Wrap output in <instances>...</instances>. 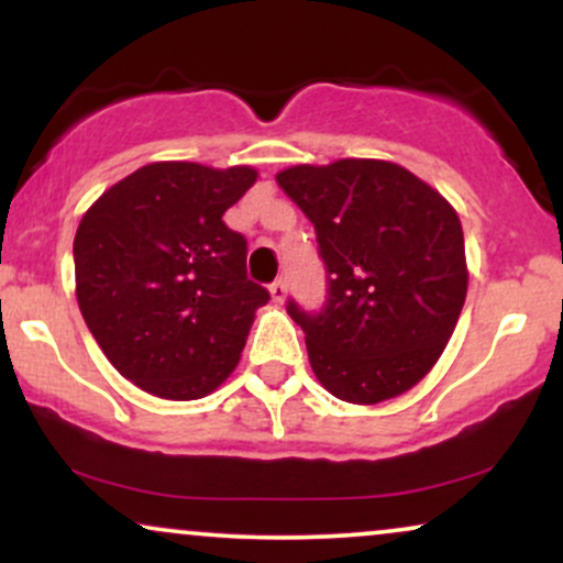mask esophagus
Instances as JSON below:
<instances>
[{"mask_svg":"<svg viewBox=\"0 0 563 563\" xmlns=\"http://www.w3.org/2000/svg\"><path fill=\"white\" fill-rule=\"evenodd\" d=\"M269 294H273V299L280 303L283 299H286V294H288V288H286V280H275L273 286H269Z\"/></svg>","mask_w":563,"mask_h":563,"instance_id":"34e87169","label":"esophagus"}]
</instances>
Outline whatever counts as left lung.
Returning <instances> with one entry per match:
<instances>
[{"mask_svg": "<svg viewBox=\"0 0 563 563\" xmlns=\"http://www.w3.org/2000/svg\"><path fill=\"white\" fill-rule=\"evenodd\" d=\"M277 185L314 224L322 309L288 299L309 365L333 397L376 405L412 389L448 346L468 269L455 209L389 161L290 166Z\"/></svg>", "mask_w": 563, "mask_h": 563, "instance_id": "obj_1", "label": "left lung"}]
</instances>
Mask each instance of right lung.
Wrapping results in <instances>:
<instances>
[{
  "label": "right lung",
  "mask_w": 563,
  "mask_h": 563,
  "mask_svg": "<svg viewBox=\"0 0 563 563\" xmlns=\"http://www.w3.org/2000/svg\"><path fill=\"white\" fill-rule=\"evenodd\" d=\"M254 183L251 166L158 161L84 214L76 299L106 357L142 391L200 399L235 371L269 290L249 280V243L222 217Z\"/></svg>",
  "instance_id": "obj_1"
}]
</instances>
